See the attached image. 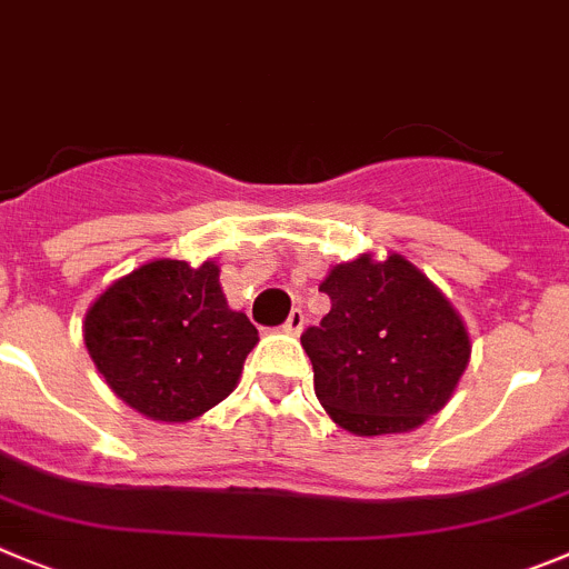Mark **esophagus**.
Instances as JSON below:
<instances>
[{
	"mask_svg": "<svg viewBox=\"0 0 569 569\" xmlns=\"http://www.w3.org/2000/svg\"><path fill=\"white\" fill-rule=\"evenodd\" d=\"M302 328H306V315H302L300 309H295V311H291V315H289V320H286L283 331L291 333V337H297V333H300Z\"/></svg>",
	"mask_w": 569,
	"mask_h": 569,
	"instance_id": "esophagus-1",
	"label": "esophagus"
}]
</instances>
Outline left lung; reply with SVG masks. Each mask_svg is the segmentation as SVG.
Instances as JSON below:
<instances>
[{"instance_id": "left-lung-1", "label": "left lung", "mask_w": 569, "mask_h": 569, "mask_svg": "<svg viewBox=\"0 0 569 569\" xmlns=\"http://www.w3.org/2000/svg\"><path fill=\"white\" fill-rule=\"evenodd\" d=\"M320 291L331 311L300 342L337 427L359 438L401 435L449 405L469 368V328L416 263L362 252L328 269Z\"/></svg>"}]
</instances>
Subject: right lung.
Segmentation results:
<instances>
[{
    "label": "right lung",
    "mask_w": 569,
    "mask_h": 569,
    "mask_svg": "<svg viewBox=\"0 0 569 569\" xmlns=\"http://www.w3.org/2000/svg\"><path fill=\"white\" fill-rule=\"evenodd\" d=\"M219 272L216 260H148L87 309L89 357L109 390L140 416L188 423L236 390L258 328L227 306Z\"/></svg>",
    "instance_id": "obj_1"
}]
</instances>
